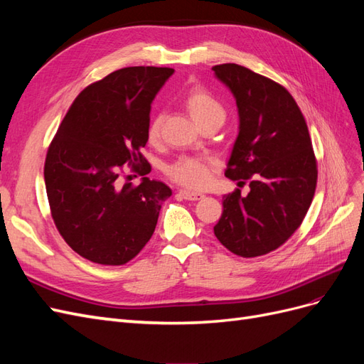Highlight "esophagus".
Masks as SVG:
<instances>
[{
  "instance_id": "1",
  "label": "esophagus",
  "mask_w": 364,
  "mask_h": 364,
  "mask_svg": "<svg viewBox=\"0 0 364 364\" xmlns=\"http://www.w3.org/2000/svg\"><path fill=\"white\" fill-rule=\"evenodd\" d=\"M179 194L183 197L185 200H199L203 197L202 193H196V191H190V190H181Z\"/></svg>"
}]
</instances>
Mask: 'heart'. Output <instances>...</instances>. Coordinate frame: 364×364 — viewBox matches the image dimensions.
I'll return each mask as SVG.
<instances>
[{
	"label": "heart",
	"mask_w": 364,
	"mask_h": 364,
	"mask_svg": "<svg viewBox=\"0 0 364 364\" xmlns=\"http://www.w3.org/2000/svg\"><path fill=\"white\" fill-rule=\"evenodd\" d=\"M183 105L186 107V111L190 112L191 118L200 127L206 123H211V121H218V123H223L225 121V107L211 92H208L203 87H193V90L186 94ZM161 123V115L151 118L147 130L150 141H156L159 138ZM214 168L215 162L209 158L182 156L170 165L167 174L174 182L186 186V188L199 190L205 188V186L211 182Z\"/></svg>",
	"instance_id": "heart-1"
}]
</instances>
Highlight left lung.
I'll list each match as a JSON object with an SVG mask.
<instances>
[{"label":"left lung","instance_id":"1","mask_svg":"<svg viewBox=\"0 0 364 364\" xmlns=\"http://www.w3.org/2000/svg\"><path fill=\"white\" fill-rule=\"evenodd\" d=\"M217 79L232 92L238 135L225 176L250 191L223 196L214 226L217 240L235 255L253 258L287 241L311 205L317 165L299 106L279 83L237 63L215 65Z\"/></svg>","mask_w":364,"mask_h":364}]
</instances>
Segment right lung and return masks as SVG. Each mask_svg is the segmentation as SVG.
<instances>
[{
  "label": "right lung",
  "instance_id": "1",
  "mask_svg": "<svg viewBox=\"0 0 364 364\" xmlns=\"http://www.w3.org/2000/svg\"><path fill=\"white\" fill-rule=\"evenodd\" d=\"M173 68L129 67L77 95L51 141L43 178L56 228L80 257L105 266L135 258L171 190L142 178L121 185L123 165H146L150 105ZM149 171L144 168L142 174Z\"/></svg>",
  "mask_w": 364,
  "mask_h": 364
}]
</instances>
